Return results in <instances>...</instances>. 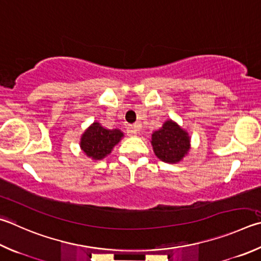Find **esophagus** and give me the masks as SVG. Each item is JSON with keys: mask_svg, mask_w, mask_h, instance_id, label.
<instances>
[{"mask_svg": "<svg viewBox=\"0 0 261 261\" xmlns=\"http://www.w3.org/2000/svg\"><path fill=\"white\" fill-rule=\"evenodd\" d=\"M138 131H139L138 125L134 124V125H130L129 127H127L126 134H127V136H130V137H135V136L138 135Z\"/></svg>", "mask_w": 261, "mask_h": 261, "instance_id": "34e87169", "label": "esophagus"}]
</instances>
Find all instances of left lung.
Instances as JSON below:
<instances>
[{"label":"left lung","mask_w":261,"mask_h":261,"mask_svg":"<svg viewBox=\"0 0 261 261\" xmlns=\"http://www.w3.org/2000/svg\"><path fill=\"white\" fill-rule=\"evenodd\" d=\"M151 146L158 158L165 163H178L191 148V139L176 122L168 120L151 135Z\"/></svg>","instance_id":"left-lung-1"}]
</instances>
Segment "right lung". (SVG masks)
<instances>
[{
  "label": "right lung",
  "mask_w": 261,
  "mask_h": 261,
  "mask_svg": "<svg viewBox=\"0 0 261 261\" xmlns=\"http://www.w3.org/2000/svg\"><path fill=\"white\" fill-rule=\"evenodd\" d=\"M123 132L118 129H106L99 122H93L81 137V149L83 153L92 160H102L115 145L123 138Z\"/></svg>",
  "instance_id": "obj_1"
}]
</instances>
